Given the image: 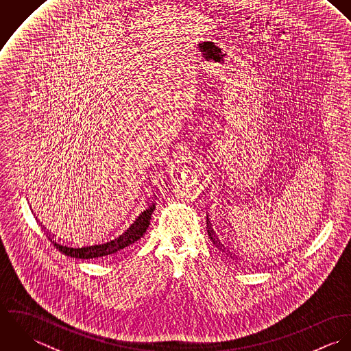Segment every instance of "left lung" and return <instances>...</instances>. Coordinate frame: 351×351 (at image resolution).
<instances>
[{"label": "left lung", "mask_w": 351, "mask_h": 351, "mask_svg": "<svg viewBox=\"0 0 351 351\" xmlns=\"http://www.w3.org/2000/svg\"><path fill=\"white\" fill-rule=\"evenodd\" d=\"M208 234H209V237H210V239L213 241V243H215V245H220V241H217V238L212 234V231H208ZM220 246H221V247H224L223 245H220Z\"/></svg>", "instance_id": "obj_1"}]
</instances>
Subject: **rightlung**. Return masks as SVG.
I'll return each instance as SVG.
<instances>
[{"label":"right lung","instance_id":"right-lung-1","mask_svg":"<svg viewBox=\"0 0 351 351\" xmlns=\"http://www.w3.org/2000/svg\"><path fill=\"white\" fill-rule=\"evenodd\" d=\"M154 206L150 209H146L135 221L131 224L128 230H125L121 235L114 237V238H106L101 239L93 243H84V245H64L60 243L59 241L53 239V235L51 237V232L47 231V237L53 246L63 254L73 256V258H81V259H99L102 256L112 255L117 251L127 249L132 243L138 242L147 231L150 226L151 215H152Z\"/></svg>","mask_w":351,"mask_h":351}]
</instances>
